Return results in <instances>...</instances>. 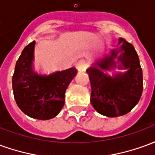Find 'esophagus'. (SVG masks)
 Listing matches in <instances>:
<instances>
[{
    "label": "esophagus",
    "mask_w": 155,
    "mask_h": 155,
    "mask_svg": "<svg viewBox=\"0 0 155 155\" xmlns=\"http://www.w3.org/2000/svg\"><path fill=\"white\" fill-rule=\"evenodd\" d=\"M76 67L80 71H85L88 67V64L85 60H81L76 64Z\"/></svg>",
    "instance_id": "1"
}]
</instances>
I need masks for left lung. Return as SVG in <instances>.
Masks as SVG:
<instances>
[{
  "label": "left lung",
  "mask_w": 155,
  "mask_h": 155,
  "mask_svg": "<svg viewBox=\"0 0 155 155\" xmlns=\"http://www.w3.org/2000/svg\"><path fill=\"white\" fill-rule=\"evenodd\" d=\"M120 49L87 69L91 85V102L98 113L107 117L121 116L129 113L140 101L143 91V72L133 45L120 38ZM120 52L121 54L118 56ZM117 58V61L114 59ZM120 64L117 66V62ZM118 67L127 71L110 77L104 70Z\"/></svg>",
  "instance_id": "1"
}]
</instances>
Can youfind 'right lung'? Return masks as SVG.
<instances>
[{
    "mask_svg": "<svg viewBox=\"0 0 155 155\" xmlns=\"http://www.w3.org/2000/svg\"><path fill=\"white\" fill-rule=\"evenodd\" d=\"M35 41L26 45L16 61L12 76L15 102L28 116L45 120L57 115L64 104L68 85L76 75L72 67L49 74H39L33 71Z\"/></svg>",
    "mask_w": 155,
    "mask_h": 155,
    "instance_id": "1",
    "label": "right lung"
}]
</instances>
